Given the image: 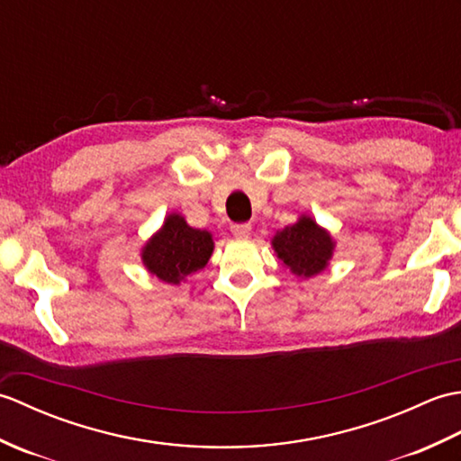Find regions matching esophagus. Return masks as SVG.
I'll list each match as a JSON object with an SVG mask.
<instances>
[{
	"instance_id": "esophagus-1",
	"label": "esophagus",
	"mask_w": 461,
	"mask_h": 461,
	"mask_svg": "<svg viewBox=\"0 0 461 461\" xmlns=\"http://www.w3.org/2000/svg\"><path fill=\"white\" fill-rule=\"evenodd\" d=\"M251 231V223H231V233L238 238H246Z\"/></svg>"
}]
</instances>
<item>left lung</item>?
I'll use <instances>...</instances> for the list:
<instances>
[{"label":"left lung","mask_w":461,"mask_h":461,"mask_svg":"<svg viewBox=\"0 0 461 461\" xmlns=\"http://www.w3.org/2000/svg\"><path fill=\"white\" fill-rule=\"evenodd\" d=\"M332 246L335 243L329 233L321 230L307 215H303L297 223L277 231V236L273 238L277 258L293 273L305 277L317 276L327 267V261L332 256Z\"/></svg>","instance_id":"obj_1"}]
</instances>
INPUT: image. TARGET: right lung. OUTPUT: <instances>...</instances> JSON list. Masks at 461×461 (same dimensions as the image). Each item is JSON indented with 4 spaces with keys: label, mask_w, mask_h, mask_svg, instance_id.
I'll return each instance as SVG.
<instances>
[{
    "label": "right lung",
    "mask_w": 461,
    "mask_h": 461,
    "mask_svg": "<svg viewBox=\"0 0 461 461\" xmlns=\"http://www.w3.org/2000/svg\"><path fill=\"white\" fill-rule=\"evenodd\" d=\"M213 241L208 231L190 228L182 215L166 218L162 230L146 243L142 261L152 276L166 283H180L208 263Z\"/></svg>",
    "instance_id": "right-lung-1"
}]
</instances>
